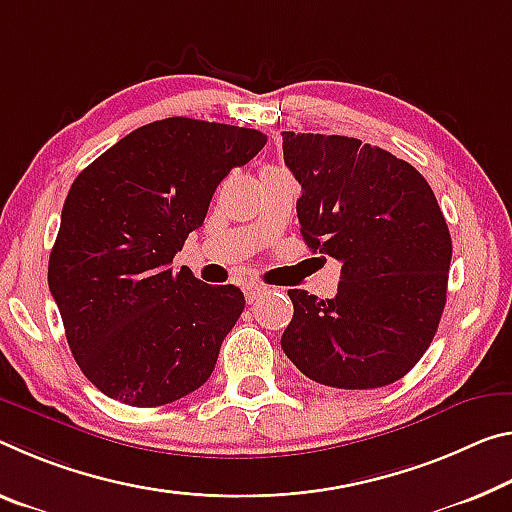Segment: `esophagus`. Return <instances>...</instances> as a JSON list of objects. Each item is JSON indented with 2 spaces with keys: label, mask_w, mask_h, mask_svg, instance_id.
<instances>
[{
  "label": "esophagus",
  "mask_w": 512,
  "mask_h": 512,
  "mask_svg": "<svg viewBox=\"0 0 512 512\" xmlns=\"http://www.w3.org/2000/svg\"><path fill=\"white\" fill-rule=\"evenodd\" d=\"M243 291H246L248 303H255L257 298H262L266 294V287L264 285H257V282H248V285L243 287Z\"/></svg>",
  "instance_id": "esophagus-1"
}]
</instances>
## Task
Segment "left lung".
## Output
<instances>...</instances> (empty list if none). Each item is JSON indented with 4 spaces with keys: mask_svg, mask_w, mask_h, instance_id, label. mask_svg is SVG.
Returning a JSON list of instances; mask_svg holds the SVG:
<instances>
[{
    "mask_svg": "<svg viewBox=\"0 0 512 512\" xmlns=\"http://www.w3.org/2000/svg\"><path fill=\"white\" fill-rule=\"evenodd\" d=\"M303 189L300 234L342 262L335 298L289 289L282 351L307 378L339 389L385 387L431 346L446 303L451 234L424 175L348 136L282 132Z\"/></svg>",
    "mask_w": 512,
    "mask_h": 512,
    "instance_id": "8db88e82",
    "label": "left lung"
}]
</instances>
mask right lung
<instances>
[{
    "label": "right lung",
    "instance_id": "obj_1",
    "mask_svg": "<svg viewBox=\"0 0 512 512\" xmlns=\"http://www.w3.org/2000/svg\"><path fill=\"white\" fill-rule=\"evenodd\" d=\"M257 129L166 118L100 154L72 182L47 282L79 369L109 399L157 408L212 376L246 298L173 269Z\"/></svg>",
    "mask_w": 512,
    "mask_h": 512
}]
</instances>
